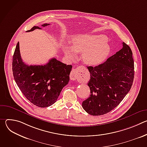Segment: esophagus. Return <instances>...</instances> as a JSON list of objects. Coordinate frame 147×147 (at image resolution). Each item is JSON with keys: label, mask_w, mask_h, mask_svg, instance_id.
I'll return each mask as SVG.
<instances>
[{"label": "esophagus", "mask_w": 147, "mask_h": 147, "mask_svg": "<svg viewBox=\"0 0 147 147\" xmlns=\"http://www.w3.org/2000/svg\"><path fill=\"white\" fill-rule=\"evenodd\" d=\"M80 71V67H77L76 69H73L70 73V79L73 81L76 80L77 78V77H78Z\"/></svg>", "instance_id": "1"}]
</instances>
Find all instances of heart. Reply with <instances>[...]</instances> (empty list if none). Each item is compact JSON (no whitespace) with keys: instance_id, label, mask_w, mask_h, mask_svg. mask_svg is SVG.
<instances>
[{"instance_id":"obj_1","label":"heart","mask_w":147,"mask_h":147,"mask_svg":"<svg viewBox=\"0 0 147 147\" xmlns=\"http://www.w3.org/2000/svg\"><path fill=\"white\" fill-rule=\"evenodd\" d=\"M66 55L71 59L77 53H82V59L88 65L95 66L106 59L110 51L106 37L102 35H80L72 39L71 47H64Z\"/></svg>"}]
</instances>
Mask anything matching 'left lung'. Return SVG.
<instances>
[{
    "label": "left lung",
    "mask_w": 147,
    "mask_h": 147,
    "mask_svg": "<svg viewBox=\"0 0 147 147\" xmlns=\"http://www.w3.org/2000/svg\"><path fill=\"white\" fill-rule=\"evenodd\" d=\"M122 44L123 48L103 63L87 66L91 94L82 102V107L91 115L100 116L111 112L131 88L134 76L133 53L129 45Z\"/></svg>",
    "instance_id": "left-lung-1"
}]
</instances>
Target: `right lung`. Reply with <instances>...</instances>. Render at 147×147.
Wrapping results in <instances>:
<instances>
[{"instance_id": "obj_1", "label": "right lung", "mask_w": 147, "mask_h": 147, "mask_svg": "<svg viewBox=\"0 0 147 147\" xmlns=\"http://www.w3.org/2000/svg\"><path fill=\"white\" fill-rule=\"evenodd\" d=\"M49 24H44L46 27ZM40 29L33 27L27 32ZM71 65L52 58L45 65L28 66L21 57L19 42L13 57L12 70L14 80L25 97L34 105L45 108L55 103L63 88L69 81Z\"/></svg>"}]
</instances>
